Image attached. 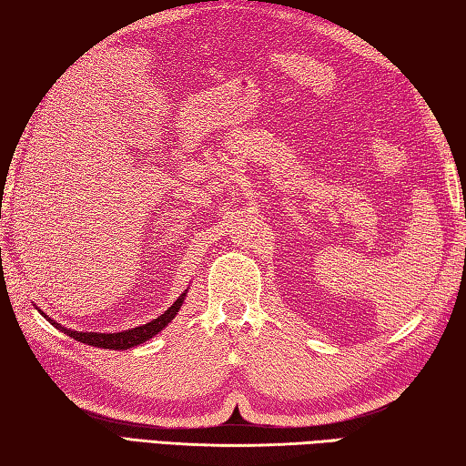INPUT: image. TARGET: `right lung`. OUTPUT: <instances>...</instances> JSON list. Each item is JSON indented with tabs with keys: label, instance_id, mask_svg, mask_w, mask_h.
I'll return each mask as SVG.
<instances>
[{
	"label": "right lung",
	"instance_id": "obj_1",
	"mask_svg": "<svg viewBox=\"0 0 466 466\" xmlns=\"http://www.w3.org/2000/svg\"><path fill=\"white\" fill-rule=\"evenodd\" d=\"M187 291L188 289H185L183 294L177 298V302L172 304L167 312L160 314L157 319L146 322V325H139L136 329L121 330V333H94V330H86V333H84V330H74V329L63 327L61 322H55L53 319L46 317L45 312H41L38 309L36 310L41 312L43 317L49 320L55 329H59L61 333H66L67 337L76 339V341L92 345V347H102V350H119L121 351V350H129V347H137L141 343H146L147 339H152V337L160 333V330H164V327H168V322H172V319H175L178 314L180 306H183L185 298H187Z\"/></svg>",
	"mask_w": 466,
	"mask_h": 466
}]
</instances>
